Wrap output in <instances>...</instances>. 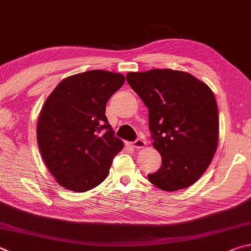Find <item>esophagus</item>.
Listing matches in <instances>:
<instances>
[{
    "label": "esophagus",
    "instance_id": "34e87169",
    "mask_svg": "<svg viewBox=\"0 0 251 251\" xmlns=\"http://www.w3.org/2000/svg\"><path fill=\"white\" fill-rule=\"evenodd\" d=\"M145 146H146V141L143 140V139H140V138H137L135 141H133V147L137 148V149L144 148Z\"/></svg>",
    "mask_w": 251,
    "mask_h": 251
}]
</instances>
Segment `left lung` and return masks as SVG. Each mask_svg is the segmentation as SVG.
<instances>
[{"label": "left lung", "instance_id": "obj_1", "mask_svg": "<svg viewBox=\"0 0 251 251\" xmlns=\"http://www.w3.org/2000/svg\"><path fill=\"white\" fill-rule=\"evenodd\" d=\"M126 80L148 107L152 145L162 158L149 181L163 191L192 185L217 148L218 110L212 90L188 72L171 69L129 72Z\"/></svg>", "mask_w": 251, "mask_h": 251}]
</instances>
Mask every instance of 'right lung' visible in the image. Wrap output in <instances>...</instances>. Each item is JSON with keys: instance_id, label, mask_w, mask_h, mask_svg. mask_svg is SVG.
Masks as SVG:
<instances>
[{"instance_id": "add662e5", "label": "right lung", "mask_w": 251, "mask_h": 251, "mask_svg": "<svg viewBox=\"0 0 251 251\" xmlns=\"http://www.w3.org/2000/svg\"><path fill=\"white\" fill-rule=\"evenodd\" d=\"M115 72L90 70L62 80L45 102L37 143L50 173L75 192L99 185L124 147L105 116L106 103L124 84Z\"/></svg>"}]
</instances>
